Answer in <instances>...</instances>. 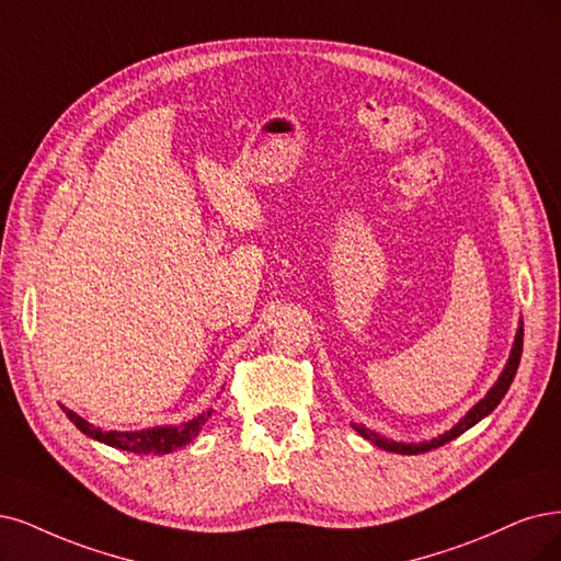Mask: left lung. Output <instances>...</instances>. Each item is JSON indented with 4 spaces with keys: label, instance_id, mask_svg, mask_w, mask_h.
Listing matches in <instances>:
<instances>
[{
    "label": "left lung",
    "instance_id": "1",
    "mask_svg": "<svg viewBox=\"0 0 561 561\" xmlns=\"http://www.w3.org/2000/svg\"><path fill=\"white\" fill-rule=\"evenodd\" d=\"M523 335H525V333H523V321H520V328H517V333H515V342H513V348H511L508 363H506L504 371L500 375V379H496V383L488 390V396H485L481 402H476V404L465 413V419H460V423H455L448 432L439 434V437H434V439L423 442V444H402V442L386 439V437H381V434L367 430L365 425H354V430L360 434L363 439L371 442V444L383 448V450L400 453V455H419V453H427V450H432V448H439V446L453 442L455 437H460L462 432H467L469 427H473L476 423L483 421V419L488 416V413H492V411L496 409V404H500V402L504 400V396H506L511 383H513L517 365H520V356H523Z\"/></svg>",
    "mask_w": 561,
    "mask_h": 561
}]
</instances>
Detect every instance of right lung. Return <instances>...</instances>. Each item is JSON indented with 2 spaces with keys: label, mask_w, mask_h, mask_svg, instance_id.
Returning <instances> with one entry per match:
<instances>
[{
  "label": "right lung",
  "mask_w": 561,
  "mask_h": 561,
  "mask_svg": "<svg viewBox=\"0 0 561 561\" xmlns=\"http://www.w3.org/2000/svg\"><path fill=\"white\" fill-rule=\"evenodd\" d=\"M61 411L67 413V419L88 437L113 446V448H122V450H131V453H154V455H165L173 453L182 446H186L190 442H194L198 437L201 427L207 423V419L213 416V409L203 411L201 416L186 421L182 425H165V427H148V430H138V432H117V430H101L94 427L90 421H85L78 413H73L71 409L61 407Z\"/></svg>",
  "instance_id": "add662e5"
}]
</instances>
